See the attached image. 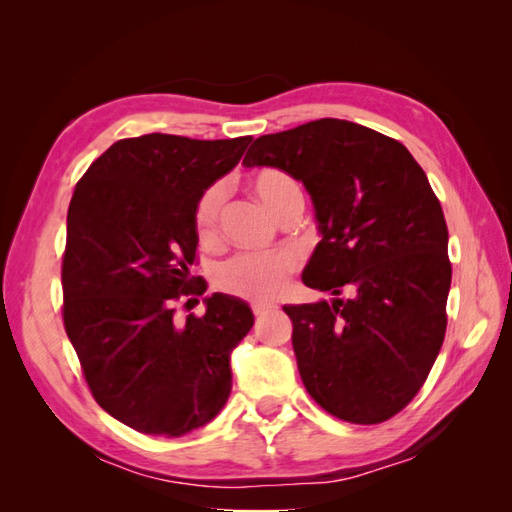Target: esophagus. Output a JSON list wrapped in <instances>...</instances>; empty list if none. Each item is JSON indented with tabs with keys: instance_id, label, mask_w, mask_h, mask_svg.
Listing matches in <instances>:
<instances>
[{
	"instance_id": "obj_1",
	"label": "esophagus",
	"mask_w": 512,
	"mask_h": 512,
	"mask_svg": "<svg viewBox=\"0 0 512 512\" xmlns=\"http://www.w3.org/2000/svg\"><path fill=\"white\" fill-rule=\"evenodd\" d=\"M253 312L255 317H262V314L270 312V306H264V303H253Z\"/></svg>"
}]
</instances>
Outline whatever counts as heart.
<instances>
[{
    "label": "heart",
    "instance_id": "b5f03b06",
    "mask_svg": "<svg viewBox=\"0 0 512 512\" xmlns=\"http://www.w3.org/2000/svg\"><path fill=\"white\" fill-rule=\"evenodd\" d=\"M248 184L255 198L266 206V211L275 220L284 215L292 202L301 200L299 184L286 171L262 169L253 173ZM222 204L224 189L220 184H213L211 189L202 193L198 206H195V228H198V235L204 242H211L217 233ZM292 270H295V259L290 255H237L217 268L215 284L228 292V295L262 303L281 295Z\"/></svg>",
    "mask_w": 512,
    "mask_h": 512
}]
</instances>
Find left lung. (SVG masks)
<instances>
[{"label":"left lung","instance_id":"obj_1","mask_svg":"<svg viewBox=\"0 0 512 512\" xmlns=\"http://www.w3.org/2000/svg\"><path fill=\"white\" fill-rule=\"evenodd\" d=\"M244 165L286 171L314 206L321 242L301 279L332 299L284 306L308 394L354 424L396 416L447 330L449 231L422 167L398 140L339 118L259 136Z\"/></svg>","mask_w":512,"mask_h":512}]
</instances>
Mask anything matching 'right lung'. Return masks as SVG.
I'll return each mask as SVG.
<instances>
[{"label":"right lung","mask_w":512,"mask_h":512,"mask_svg":"<svg viewBox=\"0 0 512 512\" xmlns=\"http://www.w3.org/2000/svg\"><path fill=\"white\" fill-rule=\"evenodd\" d=\"M250 140L125 138L74 189L61 270L65 332L96 402L140 433L180 438L231 396V354L253 328V310L213 292L204 317L178 323L173 303L206 290L189 270L195 206Z\"/></svg>","instance_id":"add662e5"}]
</instances>
